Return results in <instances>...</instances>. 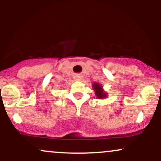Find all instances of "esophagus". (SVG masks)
Instances as JSON below:
<instances>
[{"label":"esophagus","mask_w":161,"mask_h":161,"mask_svg":"<svg viewBox=\"0 0 161 161\" xmlns=\"http://www.w3.org/2000/svg\"><path fill=\"white\" fill-rule=\"evenodd\" d=\"M82 79H83V76L80 74H75L74 75V79L76 81H81L82 80Z\"/></svg>","instance_id":"obj_1"}]
</instances>
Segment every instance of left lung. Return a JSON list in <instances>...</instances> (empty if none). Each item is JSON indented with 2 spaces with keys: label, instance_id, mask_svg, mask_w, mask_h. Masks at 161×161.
<instances>
[{
  "label": "left lung",
  "instance_id": "obj_1",
  "mask_svg": "<svg viewBox=\"0 0 161 161\" xmlns=\"http://www.w3.org/2000/svg\"><path fill=\"white\" fill-rule=\"evenodd\" d=\"M92 87H93L94 91L95 92V95L97 96V98L102 99L107 97V93H105L104 90H103V87L101 86V84L95 82L92 85Z\"/></svg>",
  "mask_w": 161,
  "mask_h": 161
}]
</instances>
